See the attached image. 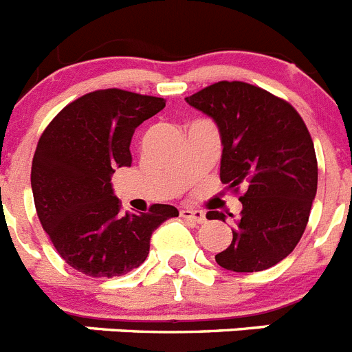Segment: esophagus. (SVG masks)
I'll return each instance as SVG.
<instances>
[{
  "label": "esophagus",
  "mask_w": 352,
  "mask_h": 352,
  "mask_svg": "<svg viewBox=\"0 0 352 352\" xmlns=\"http://www.w3.org/2000/svg\"><path fill=\"white\" fill-rule=\"evenodd\" d=\"M182 217L186 220H190V222H195V223H203L204 220H206V214H204V211L201 210H192V208H183L182 211Z\"/></svg>",
  "instance_id": "obj_1"
}]
</instances>
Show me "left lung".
I'll return each instance as SVG.
<instances>
[{"label": "left lung", "instance_id": "8db88e82", "mask_svg": "<svg viewBox=\"0 0 352 352\" xmlns=\"http://www.w3.org/2000/svg\"><path fill=\"white\" fill-rule=\"evenodd\" d=\"M217 123L222 138L220 179L243 210L231 245L214 256L236 273L263 272L294 250L317 192L312 138L289 102L254 84L220 80L185 98ZM211 220H226L208 211Z\"/></svg>", "mask_w": 352, "mask_h": 352}]
</instances>
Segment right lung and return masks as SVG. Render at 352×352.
<instances>
[{"label":"right lung","instance_id":"1","mask_svg":"<svg viewBox=\"0 0 352 352\" xmlns=\"http://www.w3.org/2000/svg\"><path fill=\"white\" fill-rule=\"evenodd\" d=\"M166 107L158 96L109 88L86 93L56 114L40 135L31 188L38 220L65 263L88 276H120L141 266L153 231L178 210L153 204L121 213L111 176L130 167V141Z\"/></svg>","mask_w":352,"mask_h":352}]
</instances>
